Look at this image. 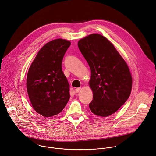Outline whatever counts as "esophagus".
I'll return each mask as SVG.
<instances>
[{
    "mask_svg": "<svg viewBox=\"0 0 156 156\" xmlns=\"http://www.w3.org/2000/svg\"><path fill=\"white\" fill-rule=\"evenodd\" d=\"M80 89H81V88H76L75 89V91H76V93H79V91L80 90Z\"/></svg>",
    "mask_w": 156,
    "mask_h": 156,
    "instance_id": "esophagus-1",
    "label": "esophagus"
}]
</instances>
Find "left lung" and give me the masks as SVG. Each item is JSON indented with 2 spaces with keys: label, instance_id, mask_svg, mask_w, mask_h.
<instances>
[{
  "label": "left lung",
  "instance_id": "obj_1",
  "mask_svg": "<svg viewBox=\"0 0 156 156\" xmlns=\"http://www.w3.org/2000/svg\"><path fill=\"white\" fill-rule=\"evenodd\" d=\"M78 47L91 70L89 85L93 96L89 108L95 115L109 116L130 97L132 79L129 68L112 43L100 34L80 39Z\"/></svg>",
  "mask_w": 156,
  "mask_h": 156
}]
</instances>
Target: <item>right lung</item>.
Masks as SVG:
<instances>
[{
  "label": "right lung",
  "instance_id": "add662e5",
  "mask_svg": "<svg viewBox=\"0 0 156 156\" xmlns=\"http://www.w3.org/2000/svg\"><path fill=\"white\" fill-rule=\"evenodd\" d=\"M71 42L55 39L39 50L27 75L26 87L34 109L50 117L60 113L69 98V84L62 71V61Z\"/></svg>",
  "mask_w": 156,
  "mask_h": 156
}]
</instances>
